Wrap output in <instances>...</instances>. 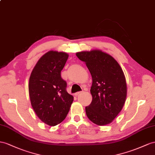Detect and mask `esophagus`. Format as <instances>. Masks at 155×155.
Segmentation results:
<instances>
[{"mask_svg":"<svg viewBox=\"0 0 155 155\" xmlns=\"http://www.w3.org/2000/svg\"><path fill=\"white\" fill-rule=\"evenodd\" d=\"M82 92H77V93H75V94H74V96H78L79 94H82Z\"/></svg>","mask_w":155,"mask_h":155,"instance_id":"esophagus-1","label":"esophagus"}]
</instances>
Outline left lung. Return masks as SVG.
Segmentation results:
<instances>
[{"label": "left lung", "mask_w": 155, "mask_h": 155, "mask_svg": "<svg viewBox=\"0 0 155 155\" xmlns=\"http://www.w3.org/2000/svg\"><path fill=\"white\" fill-rule=\"evenodd\" d=\"M84 62L92 77V101L86 107V115L98 126L111 123L121 111L127 96L124 72L113 57L101 50L76 53Z\"/></svg>", "instance_id": "obj_1"}]
</instances>
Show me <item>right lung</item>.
Segmentation results:
<instances>
[{
    "label": "right lung",
    "instance_id": "add662e5",
    "mask_svg": "<svg viewBox=\"0 0 155 155\" xmlns=\"http://www.w3.org/2000/svg\"><path fill=\"white\" fill-rule=\"evenodd\" d=\"M68 58L66 52L50 50L38 59L29 78L31 106L40 120L50 126L64 120L73 101L61 77Z\"/></svg>",
    "mask_w": 155,
    "mask_h": 155
}]
</instances>
